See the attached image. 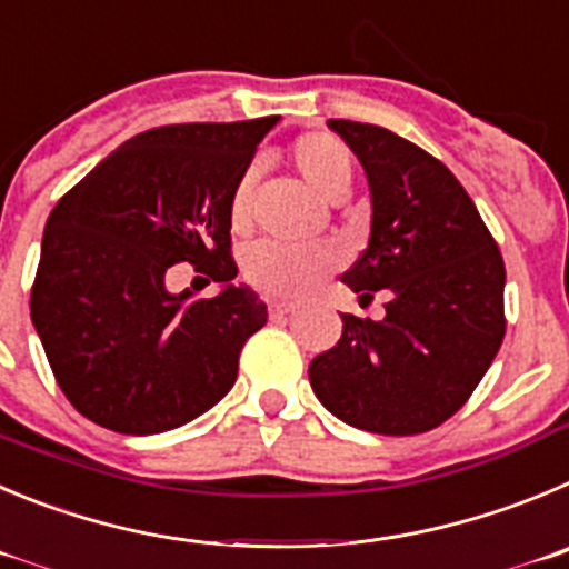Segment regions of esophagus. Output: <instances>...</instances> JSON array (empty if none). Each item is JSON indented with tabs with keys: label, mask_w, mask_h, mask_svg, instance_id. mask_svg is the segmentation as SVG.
Masks as SVG:
<instances>
[{
	"label": "esophagus",
	"mask_w": 569,
	"mask_h": 569,
	"mask_svg": "<svg viewBox=\"0 0 569 569\" xmlns=\"http://www.w3.org/2000/svg\"><path fill=\"white\" fill-rule=\"evenodd\" d=\"M291 315H295V306H289V302H269V317H272L274 322L286 320V317Z\"/></svg>",
	"instance_id": "esophagus-1"
}]
</instances>
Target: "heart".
<instances>
[{
    "label": "heart",
    "mask_w": 569,
    "mask_h": 569,
    "mask_svg": "<svg viewBox=\"0 0 569 569\" xmlns=\"http://www.w3.org/2000/svg\"><path fill=\"white\" fill-rule=\"evenodd\" d=\"M289 162L302 182L315 188L326 199L339 201L353 179V157L337 137L311 131L297 137L289 146ZM230 227L236 236H243L252 227V171L243 173L230 196ZM339 267V252L331 243L315 247H286V243H258L243 258V278L252 289L269 297L309 295L328 272Z\"/></svg>",
    "instance_id": "b5f03b06"
}]
</instances>
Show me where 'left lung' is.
<instances>
[{
  "mask_svg": "<svg viewBox=\"0 0 569 569\" xmlns=\"http://www.w3.org/2000/svg\"><path fill=\"white\" fill-rule=\"evenodd\" d=\"M370 184V241L342 283L385 320L342 315V339L311 362L328 412L376 435L440 427L469 401L506 337V263L463 184L381 126L328 120Z\"/></svg>",
  "mask_w": 569,
  "mask_h": 569,
  "instance_id": "obj_1",
  "label": "left lung"
}]
</instances>
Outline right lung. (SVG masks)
Returning <instances> with one entry per match:
<instances>
[{
    "label": "right lung",
    "mask_w": 569,
    "mask_h": 569,
    "mask_svg": "<svg viewBox=\"0 0 569 569\" xmlns=\"http://www.w3.org/2000/svg\"><path fill=\"white\" fill-rule=\"evenodd\" d=\"M280 117L159 126L61 196L41 238L30 317L69 405L111 432L157 435L230 392L267 302L238 274L230 196ZM173 262L228 289L171 296Z\"/></svg>",
    "instance_id": "right-lung-1"
}]
</instances>
